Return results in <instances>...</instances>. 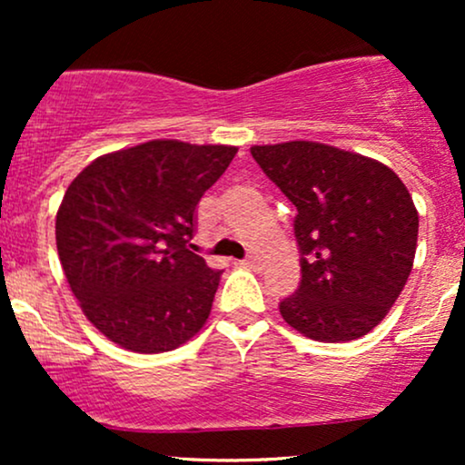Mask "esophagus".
<instances>
[{"mask_svg":"<svg viewBox=\"0 0 465 465\" xmlns=\"http://www.w3.org/2000/svg\"><path fill=\"white\" fill-rule=\"evenodd\" d=\"M238 264H242V266H249V269H253L255 264H258V260L253 258V255H249V258H244V260H240Z\"/></svg>","mask_w":465,"mask_h":465,"instance_id":"34e87169","label":"esophagus"}]
</instances>
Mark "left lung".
<instances>
[{
  "label": "left lung",
  "instance_id": "1",
  "mask_svg": "<svg viewBox=\"0 0 465 465\" xmlns=\"http://www.w3.org/2000/svg\"><path fill=\"white\" fill-rule=\"evenodd\" d=\"M264 174L297 207L302 282L280 303L284 322L322 343L371 332L402 292L420 216L385 163L319 142L251 146Z\"/></svg>",
  "mask_w": 465,
  "mask_h": 465
}]
</instances>
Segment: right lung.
Here are the masks:
<instances>
[{
	"label": "right lung",
	"mask_w": 465,
	"mask_h": 465,
	"mask_svg": "<svg viewBox=\"0 0 465 465\" xmlns=\"http://www.w3.org/2000/svg\"><path fill=\"white\" fill-rule=\"evenodd\" d=\"M236 146L151 140L100 154L69 183L56 249L80 311L137 354L188 343L205 325L223 271L188 242L201 196Z\"/></svg>",
	"instance_id": "right-lung-1"
}]
</instances>
